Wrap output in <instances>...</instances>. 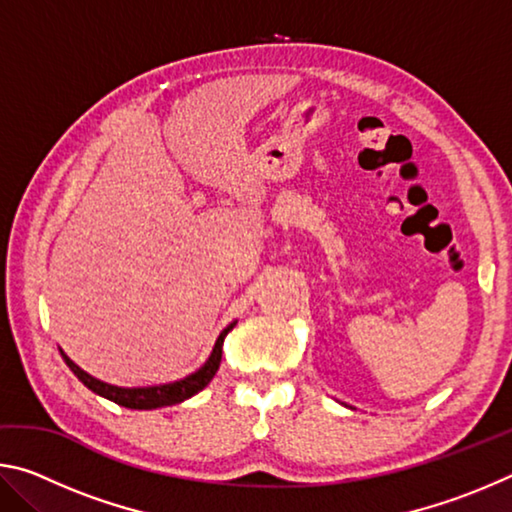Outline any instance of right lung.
<instances>
[{"label":"right lung","mask_w":512,"mask_h":512,"mask_svg":"<svg viewBox=\"0 0 512 512\" xmlns=\"http://www.w3.org/2000/svg\"><path fill=\"white\" fill-rule=\"evenodd\" d=\"M237 325L230 323L228 327L223 329L219 334V339H216L212 354L207 357V361L203 363L201 368L192 375H187L178 381H169V384H158V386H135V388H126V386H115V384H108V381H101L97 377H92L90 372H85L83 368L76 366V363L67 357V354L60 350L63 354L65 363L69 366V370L74 372L76 377H79L85 386L90 388L92 393H97L101 397H106V400L115 402L119 406H126V409H137V411H149V409H160V406H171V404H180L189 400V397H194L196 393H201L203 388L210 384L212 377L216 375V370L221 366V352H223V341L225 336L232 327Z\"/></svg>","instance_id":"right-lung-1"}]
</instances>
